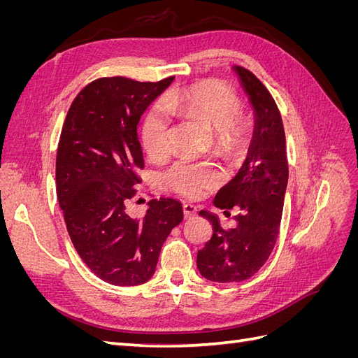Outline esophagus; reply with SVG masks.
<instances>
[{"instance_id":"obj_1","label":"esophagus","mask_w":358,"mask_h":358,"mask_svg":"<svg viewBox=\"0 0 358 358\" xmlns=\"http://www.w3.org/2000/svg\"><path fill=\"white\" fill-rule=\"evenodd\" d=\"M182 209H183V216H185L187 220H191V218H194V216L197 215V208L194 204H191V203H183Z\"/></svg>"}]
</instances>
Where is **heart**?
<instances>
[{
	"label": "heart",
	"mask_w": 358,
	"mask_h": 358,
	"mask_svg": "<svg viewBox=\"0 0 358 358\" xmlns=\"http://www.w3.org/2000/svg\"><path fill=\"white\" fill-rule=\"evenodd\" d=\"M242 103L236 91L220 80H204L185 88L170 91L164 106L150 107L145 115L140 138L148 157L154 161L166 158L170 152L171 116H187L208 124L215 129V140L225 152L241 148L248 124ZM222 175L213 162L196 161L183 157L164 173L166 185L183 197L196 199L221 182Z\"/></svg>",
	"instance_id": "b5f03b06"
}]
</instances>
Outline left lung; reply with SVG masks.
Here are the masks:
<instances>
[{
	"instance_id": "8db88e82",
	"label": "left lung",
	"mask_w": 358,
	"mask_h": 358,
	"mask_svg": "<svg viewBox=\"0 0 358 358\" xmlns=\"http://www.w3.org/2000/svg\"><path fill=\"white\" fill-rule=\"evenodd\" d=\"M255 110V128L245 164L213 203L224 213L239 209L234 229L224 230L216 216L200 210L212 224V237L197 252L201 276L213 282H241L254 276L272 254L282 218L288 159L282 117L272 94L257 76L236 66Z\"/></svg>"
}]
</instances>
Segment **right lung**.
I'll list each match as a JSON object with an SVG mask.
<instances>
[{
	"mask_svg": "<svg viewBox=\"0 0 358 358\" xmlns=\"http://www.w3.org/2000/svg\"><path fill=\"white\" fill-rule=\"evenodd\" d=\"M171 82L95 79L76 95L61 129L57 192L64 221L82 262L107 284L133 287L152 278L162 243L183 220L175 199L150 200L143 220L125 209L145 169L140 116Z\"/></svg>",
	"mask_w": 358,
	"mask_h": 358,
	"instance_id": "obj_1",
	"label": "right lung"
}]
</instances>
